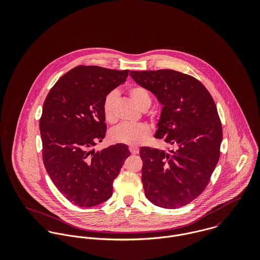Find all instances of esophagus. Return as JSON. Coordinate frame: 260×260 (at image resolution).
Segmentation results:
<instances>
[{
  "instance_id": "obj_1",
  "label": "esophagus",
  "mask_w": 260,
  "mask_h": 260,
  "mask_svg": "<svg viewBox=\"0 0 260 260\" xmlns=\"http://www.w3.org/2000/svg\"><path fill=\"white\" fill-rule=\"evenodd\" d=\"M129 151L131 152V154H133V155H136V154H138L139 153V149L137 148V147H129Z\"/></svg>"
}]
</instances>
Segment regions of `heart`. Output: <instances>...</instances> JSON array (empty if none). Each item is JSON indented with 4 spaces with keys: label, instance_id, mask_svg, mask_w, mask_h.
Returning a JSON list of instances; mask_svg holds the SVG:
<instances>
[{
    "label": "heart",
    "instance_id": "b5f03b06",
    "mask_svg": "<svg viewBox=\"0 0 260 260\" xmlns=\"http://www.w3.org/2000/svg\"><path fill=\"white\" fill-rule=\"evenodd\" d=\"M128 95L141 110H147L152 103V98L148 90L140 85L131 86L128 89ZM116 99L117 94L115 92H110L106 95L103 101V115L105 120L110 124H114L117 121V116L115 112ZM150 133V127L144 123H124L112 130L111 137L115 142L123 143L130 146H138L147 140Z\"/></svg>",
    "mask_w": 260,
    "mask_h": 260
}]
</instances>
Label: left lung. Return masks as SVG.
Listing matches in <instances>:
<instances>
[{
  "label": "left lung",
  "instance_id": "1",
  "mask_svg": "<svg viewBox=\"0 0 260 260\" xmlns=\"http://www.w3.org/2000/svg\"><path fill=\"white\" fill-rule=\"evenodd\" d=\"M130 76L163 105L155 138L175 147L140 148L145 195L163 208L187 205L206 188L219 160L222 125L215 102L190 75L163 69Z\"/></svg>",
  "mask_w": 260,
  "mask_h": 260
}]
</instances>
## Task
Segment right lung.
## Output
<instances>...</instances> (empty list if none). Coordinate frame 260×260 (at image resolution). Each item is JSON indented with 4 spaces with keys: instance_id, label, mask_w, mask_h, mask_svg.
<instances>
[{
    "instance_id": "obj_1",
    "label": "right lung",
    "mask_w": 260,
    "mask_h": 260,
    "mask_svg": "<svg viewBox=\"0 0 260 260\" xmlns=\"http://www.w3.org/2000/svg\"><path fill=\"white\" fill-rule=\"evenodd\" d=\"M128 73L80 65L63 75L45 99L40 118L44 165L58 190L77 206L92 207L109 199L113 181L130 156L121 143L93 149L107 131L104 98Z\"/></svg>"
}]
</instances>
